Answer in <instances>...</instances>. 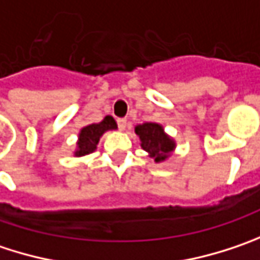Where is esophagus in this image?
<instances>
[{
  "mask_svg": "<svg viewBox=\"0 0 260 260\" xmlns=\"http://www.w3.org/2000/svg\"><path fill=\"white\" fill-rule=\"evenodd\" d=\"M118 122V127H120V130H125V127H127V120H124V118H118L117 120Z\"/></svg>",
  "mask_w": 260,
  "mask_h": 260,
  "instance_id": "obj_1",
  "label": "esophagus"
}]
</instances>
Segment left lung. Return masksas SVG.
Returning a JSON list of instances; mask_svg holds the SVG:
<instances>
[{"mask_svg": "<svg viewBox=\"0 0 260 260\" xmlns=\"http://www.w3.org/2000/svg\"><path fill=\"white\" fill-rule=\"evenodd\" d=\"M135 133L139 136L140 146L155 162H162L170 157L176 148V142L172 139L164 127L158 122H143L135 127Z\"/></svg>", "mask_w": 260, "mask_h": 260, "instance_id": "obj_1", "label": "left lung"}]
</instances>
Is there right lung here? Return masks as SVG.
I'll return each instance as SVG.
<instances>
[{"instance_id": "obj_1", "label": "right lung", "mask_w": 260, "mask_h": 260, "mask_svg": "<svg viewBox=\"0 0 260 260\" xmlns=\"http://www.w3.org/2000/svg\"><path fill=\"white\" fill-rule=\"evenodd\" d=\"M117 128H118L117 122L111 115H106L101 122L88 124V125L83 127L80 130V135H78L77 148L74 151V155L75 157H84V155L94 152L103 133H106L109 130H117Z\"/></svg>"}]
</instances>
